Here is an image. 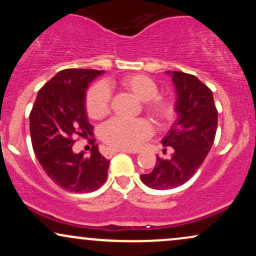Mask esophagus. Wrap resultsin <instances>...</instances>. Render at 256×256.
Returning a JSON list of instances; mask_svg holds the SVG:
<instances>
[{
	"instance_id": "34e87169",
	"label": "esophagus",
	"mask_w": 256,
	"mask_h": 256,
	"mask_svg": "<svg viewBox=\"0 0 256 256\" xmlns=\"http://www.w3.org/2000/svg\"><path fill=\"white\" fill-rule=\"evenodd\" d=\"M116 152H128L130 154V150H126V149H118V148H107V150H106V155H114L116 154Z\"/></svg>"
}]
</instances>
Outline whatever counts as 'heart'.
<instances>
[{
  "label": "heart",
  "mask_w": 256,
  "mask_h": 256,
  "mask_svg": "<svg viewBox=\"0 0 256 256\" xmlns=\"http://www.w3.org/2000/svg\"><path fill=\"white\" fill-rule=\"evenodd\" d=\"M124 88L144 102L146 113L158 122L171 119L173 107L171 102L158 96V88L152 79L143 74H128L118 82L108 80L91 86L85 98V108L92 119H102L110 112L112 86ZM152 125L146 119L113 118L100 128V137L106 143L119 149H136L152 136Z\"/></svg>",
  "instance_id": "obj_1"
}]
</instances>
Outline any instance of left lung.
I'll return each mask as SVG.
<instances>
[{
	"label": "left lung",
	"instance_id": "obj_1",
	"mask_svg": "<svg viewBox=\"0 0 256 256\" xmlns=\"http://www.w3.org/2000/svg\"><path fill=\"white\" fill-rule=\"evenodd\" d=\"M177 92V119L161 140L164 152L171 148L170 158H156L150 173L140 176L146 186L173 189L186 183L202 165L212 148L218 126V110L212 91L195 76L167 71Z\"/></svg>",
	"mask_w": 256,
	"mask_h": 256
}]
</instances>
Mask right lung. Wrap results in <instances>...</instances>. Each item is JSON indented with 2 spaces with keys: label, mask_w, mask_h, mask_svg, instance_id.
<instances>
[{
  "label": "right lung",
  "mask_w": 256,
  "mask_h": 256,
  "mask_svg": "<svg viewBox=\"0 0 256 256\" xmlns=\"http://www.w3.org/2000/svg\"><path fill=\"white\" fill-rule=\"evenodd\" d=\"M104 73L62 70L38 91L30 113L34 154L48 177L67 192H95L107 179L110 160L102 156L98 144L92 146L90 156L72 150L73 138L92 132L85 108L86 89Z\"/></svg>",
  "instance_id": "1"
}]
</instances>
